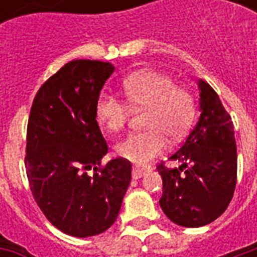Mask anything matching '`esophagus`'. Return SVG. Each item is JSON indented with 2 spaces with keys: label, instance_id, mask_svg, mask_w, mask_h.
<instances>
[{
  "label": "esophagus",
  "instance_id": "obj_1",
  "mask_svg": "<svg viewBox=\"0 0 257 257\" xmlns=\"http://www.w3.org/2000/svg\"><path fill=\"white\" fill-rule=\"evenodd\" d=\"M150 169H142V168L134 167V171H132V178L134 179H140L142 176H145L146 173L149 172Z\"/></svg>",
  "mask_w": 257,
  "mask_h": 257
}]
</instances>
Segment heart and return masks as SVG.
Segmentation results:
<instances>
[{"mask_svg": "<svg viewBox=\"0 0 257 257\" xmlns=\"http://www.w3.org/2000/svg\"><path fill=\"white\" fill-rule=\"evenodd\" d=\"M122 89L132 108L146 110L143 126L147 129L128 135L115 151L122 158L145 165L165 149L167 136L176 140L189 131L195 117V100L171 77L151 70L128 75ZM128 105L114 93L101 92L95 104L96 119L107 131L118 132L131 117Z\"/></svg>", "mask_w": 257, "mask_h": 257, "instance_id": "obj_1", "label": "heart"}]
</instances>
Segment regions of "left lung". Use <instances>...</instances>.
Masks as SVG:
<instances>
[{"mask_svg": "<svg viewBox=\"0 0 257 257\" xmlns=\"http://www.w3.org/2000/svg\"><path fill=\"white\" fill-rule=\"evenodd\" d=\"M199 119L169 160L179 168L158 165L164 213L183 227H201L227 209L237 183V146L231 117L213 88L199 79Z\"/></svg>", "mask_w": 257, "mask_h": 257, "instance_id": "1", "label": "left lung"}]
</instances>
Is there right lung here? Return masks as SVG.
Segmentation results:
<instances>
[{
	"label": "right lung",
	"instance_id": "right-lung-1",
	"mask_svg": "<svg viewBox=\"0 0 257 257\" xmlns=\"http://www.w3.org/2000/svg\"><path fill=\"white\" fill-rule=\"evenodd\" d=\"M112 71L107 62H68L44 82L31 106L25 158L31 193L48 220L73 237L110 228L131 183L128 160L100 167L108 147L95 104Z\"/></svg>",
	"mask_w": 257,
	"mask_h": 257
}]
</instances>
